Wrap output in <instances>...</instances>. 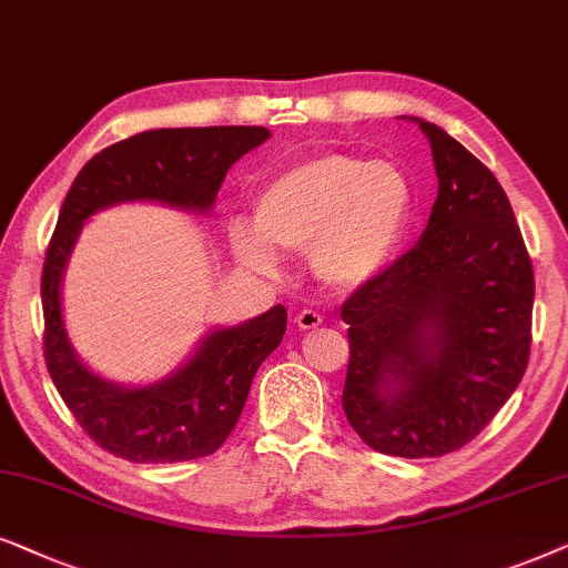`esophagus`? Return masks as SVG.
Masks as SVG:
<instances>
[{
	"label": "esophagus",
	"mask_w": 568,
	"mask_h": 568,
	"mask_svg": "<svg viewBox=\"0 0 568 568\" xmlns=\"http://www.w3.org/2000/svg\"><path fill=\"white\" fill-rule=\"evenodd\" d=\"M296 324L301 329H316L322 324V314L314 312V308H304V312H298Z\"/></svg>",
	"instance_id": "esophagus-1"
}]
</instances>
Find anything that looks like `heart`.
I'll use <instances>...</instances> for the list:
<instances>
[{"instance_id": "heart-1", "label": "heart", "mask_w": 568, "mask_h": 568, "mask_svg": "<svg viewBox=\"0 0 568 568\" xmlns=\"http://www.w3.org/2000/svg\"><path fill=\"white\" fill-rule=\"evenodd\" d=\"M413 215L405 173L351 153L301 158L267 179L254 223H236L233 252L246 267L275 272L277 252L312 248V267L332 288H358L387 267Z\"/></svg>"}]
</instances>
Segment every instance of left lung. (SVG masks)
<instances>
[{
	"instance_id": "left-lung-1",
	"label": "left lung",
	"mask_w": 568,
	"mask_h": 568,
	"mask_svg": "<svg viewBox=\"0 0 568 568\" xmlns=\"http://www.w3.org/2000/svg\"><path fill=\"white\" fill-rule=\"evenodd\" d=\"M418 124L438 176L426 231L343 304L347 423L407 459L457 452L501 410L530 361L535 298L501 184L442 126Z\"/></svg>"
}]
</instances>
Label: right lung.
<instances>
[{"label": "right lung", "instance_id": "1", "mask_svg": "<svg viewBox=\"0 0 568 568\" xmlns=\"http://www.w3.org/2000/svg\"><path fill=\"white\" fill-rule=\"evenodd\" d=\"M267 138L264 126L140 132L90 158L64 196L43 260V355L74 420L113 457L186 463L217 452L244 410L256 368L283 339L288 312L277 304L252 322L213 332L181 372L153 387H116L82 366L62 322L59 285L82 221L130 200L210 210L231 165Z\"/></svg>", "mask_w": 568, "mask_h": 568}]
</instances>
